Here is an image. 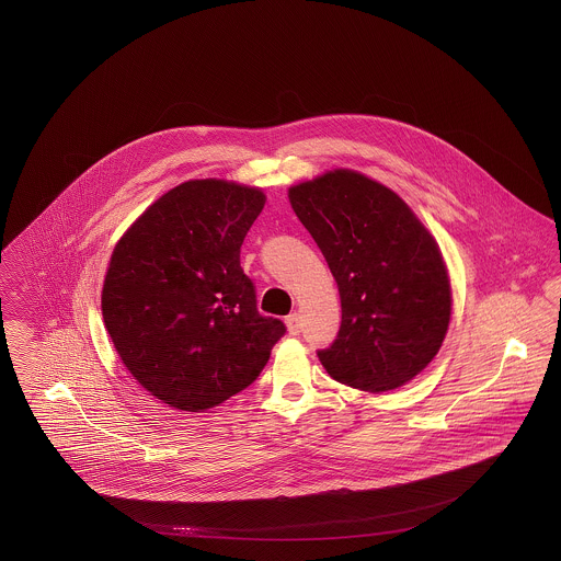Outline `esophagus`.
<instances>
[{
	"label": "esophagus",
	"mask_w": 561,
	"mask_h": 561,
	"mask_svg": "<svg viewBox=\"0 0 561 561\" xmlns=\"http://www.w3.org/2000/svg\"><path fill=\"white\" fill-rule=\"evenodd\" d=\"M286 325H288V332L296 336L300 330H302V318L298 316V313H290L288 318H286Z\"/></svg>",
	"instance_id": "34e87169"
}]
</instances>
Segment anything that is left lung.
<instances>
[{
  "label": "left lung",
  "mask_w": 561,
  "mask_h": 561,
  "mask_svg": "<svg viewBox=\"0 0 561 561\" xmlns=\"http://www.w3.org/2000/svg\"><path fill=\"white\" fill-rule=\"evenodd\" d=\"M288 197L341 294L339 336L318 351L323 368L370 393L423 373L453 311L448 268L423 222L398 193L353 170L325 172Z\"/></svg>",
  "instance_id": "obj_1"
}]
</instances>
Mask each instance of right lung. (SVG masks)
<instances>
[{"instance_id":"add662e5","label":"right lung","mask_w":561,"mask_h":561,"mask_svg":"<svg viewBox=\"0 0 561 561\" xmlns=\"http://www.w3.org/2000/svg\"><path fill=\"white\" fill-rule=\"evenodd\" d=\"M265 206L261 188L187 181L163 193L117 241L103 320L124 366L158 400L204 412L265 368L284 321L263 318L240 265Z\"/></svg>"}]
</instances>
